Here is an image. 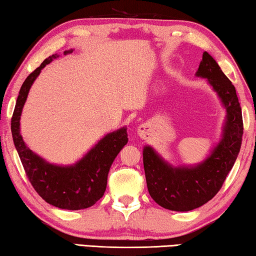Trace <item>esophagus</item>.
Wrapping results in <instances>:
<instances>
[{
  "label": "esophagus",
  "instance_id": "esophagus-1",
  "mask_svg": "<svg viewBox=\"0 0 256 256\" xmlns=\"http://www.w3.org/2000/svg\"><path fill=\"white\" fill-rule=\"evenodd\" d=\"M149 131H150V126L148 124H142L138 128V133L141 138H146V136L148 134Z\"/></svg>",
  "mask_w": 256,
  "mask_h": 256
}]
</instances>
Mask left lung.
<instances>
[{"label":"left lung","mask_w":256,"mask_h":256,"mask_svg":"<svg viewBox=\"0 0 256 256\" xmlns=\"http://www.w3.org/2000/svg\"><path fill=\"white\" fill-rule=\"evenodd\" d=\"M196 76L208 79L226 108L222 140L211 154L196 166L174 167L154 148H144V166L150 196L164 209L190 211L210 201L224 184L240 154L242 136V108L236 89L214 58L204 52Z\"/></svg>","instance_id":"left-lung-1"}]
</instances>
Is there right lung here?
I'll return each mask as SVG.
<instances>
[{
  "mask_svg": "<svg viewBox=\"0 0 256 256\" xmlns=\"http://www.w3.org/2000/svg\"><path fill=\"white\" fill-rule=\"evenodd\" d=\"M72 52L66 50L64 55ZM58 58V54L47 58L21 86L11 120L12 138L34 190L47 203L60 209L81 210L94 206L104 196L110 168L128 138L125 128L108 133L84 158L71 166L47 162L26 146L20 134V116L28 92L42 68Z\"/></svg>",
  "mask_w": 256,
  "mask_h": 256,
  "instance_id": "1",
  "label": "right lung"
}]
</instances>
